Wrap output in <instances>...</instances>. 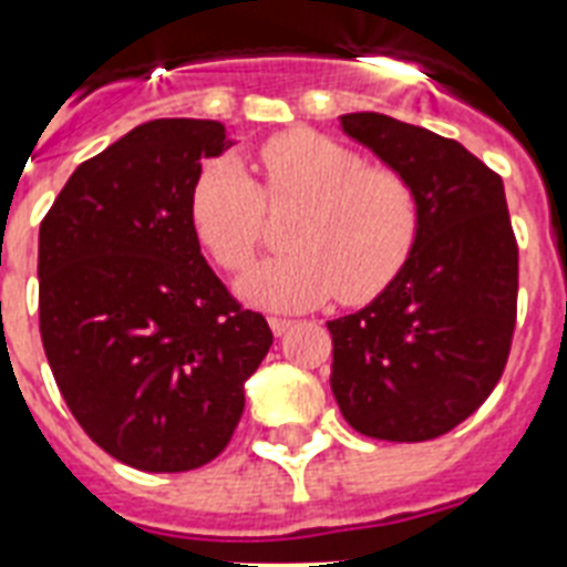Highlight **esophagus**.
Returning <instances> with one entry per match:
<instances>
[{"label": "esophagus", "instance_id": "esophagus-1", "mask_svg": "<svg viewBox=\"0 0 567 567\" xmlns=\"http://www.w3.org/2000/svg\"><path fill=\"white\" fill-rule=\"evenodd\" d=\"M267 323H270V329H274V336H285V332L291 329L293 320H288V318H270V320H267Z\"/></svg>", "mask_w": 567, "mask_h": 567}]
</instances>
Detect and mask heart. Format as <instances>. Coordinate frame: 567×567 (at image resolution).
I'll use <instances>...</instances> for the list:
<instances>
[{
  "mask_svg": "<svg viewBox=\"0 0 567 567\" xmlns=\"http://www.w3.org/2000/svg\"><path fill=\"white\" fill-rule=\"evenodd\" d=\"M258 162L267 203H297L302 214L288 231L291 252L240 279L244 300L276 311L311 309L332 297L359 306L394 282L417 235V199L400 173L368 167L355 150L309 128L270 137ZM265 196L235 158H214L196 173L190 226L226 270H244L256 258Z\"/></svg>",
  "mask_w": 567,
  "mask_h": 567,
  "instance_id": "b5f03b06",
  "label": "heart"
}]
</instances>
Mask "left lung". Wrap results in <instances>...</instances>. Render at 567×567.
<instances>
[{"instance_id":"1","label":"left lung","mask_w":567,"mask_h":567,"mask_svg":"<svg viewBox=\"0 0 567 567\" xmlns=\"http://www.w3.org/2000/svg\"><path fill=\"white\" fill-rule=\"evenodd\" d=\"M338 123L412 185L417 235L385 291L327 323L329 385L368 439H439L485 403L509 359L518 244L503 179L430 128L377 111Z\"/></svg>"}]
</instances>
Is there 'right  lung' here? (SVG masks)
Masks as SVG:
<instances>
[{"instance_id": "right-lung-1", "label": "right lung", "mask_w": 567, "mask_h": 567, "mask_svg": "<svg viewBox=\"0 0 567 567\" xmlns=\"http://www.w3.org/2000/svg\"><path fill=\"white\" fill-rule=\"evenodd\" d=\"M235 144L217 120H150L75 167L40 223V338L109 456L150 474L212 462L274 344L199 252L188 196Z\"/></svg>"}]
</instances>
